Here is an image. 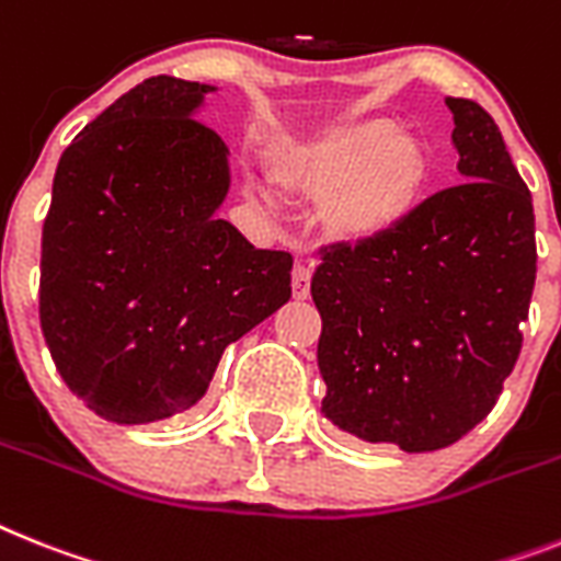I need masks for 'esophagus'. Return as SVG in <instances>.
Returning <instances> with one entry per match:
<instances>
[{
  "label": "esophagus",
  "mask_w": 561,
  "mask_h": 561,
  "mask_svg": "<svg viewBox=\"0 0 561 561\" xmlns=\"http://www.w3.org/2000/svg\"><path fill=\"white\" fill-rule=\"evenodd\" d=\"M309 280H312V270L304 261L295 263V270H291V295H295V300L309 298Z\"/></svg>",
  "instance_id": "1"
}]
</instances>
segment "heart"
I'll return each instance as SVG.
<instances>
[{"mask_svg":"<svg viewBox=\"0 0 561 561\" xmlns=\"http://www.w3.org/2000/svg\"><path fill=\"white\" fill-rule=\"evenodd\" d=\"M289 192L323 201L321 224L344 243H373L410 220L430 183V154L390 119L341 125L277 160Z\"/></svg>","mask_w":561,"mask_h":561,"instance_id":"obj_1","label":"heart"}]
</instances>
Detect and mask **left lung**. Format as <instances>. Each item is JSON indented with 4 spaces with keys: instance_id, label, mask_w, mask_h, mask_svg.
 I'll return each instance as SVG.
<instances>
[{
    "instance_id": "8db88e82",
    "label": "left lung",
    "mask_w": 561,
    "mask_h": 561,
    "mask_svg": "<svg viewBox=\"0 0 561 561\" xmlns=\"http://www.w3.org/2000/svg\"><path fill=\"white\" fill-rule=\"evenodd\" d=\"M461 180L373 243L323 249L321 413L404 453L450 447L502 396L536 284L534 201L502 131L473 100L447 96Z\"/></svg>"
}]
</instances>
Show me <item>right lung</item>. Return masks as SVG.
I'll use <instances>...</instances> for the list:
<instances>
[{"mask_svg":"<svg viewBox=\"0 0 561 561\" xmlns=\"http://www.w3.org/2000/svg\"><path fill=\"white\" fill-rule=\"evenodd\" d=\"M215 88L151 77L62 151L42 226L39 321L62 381L117 424L197 404L220 355L291 298V254L215 211L229 148L194 119Z\"/></svg>","mask_w":561,"mask_h":561,"instance_id":"1","label":"right lung"}]
</instances>
